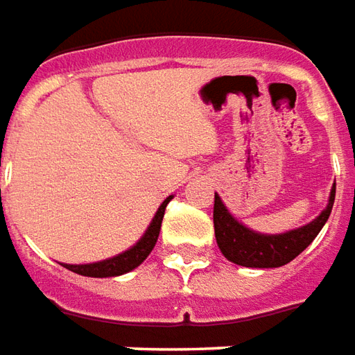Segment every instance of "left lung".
<instances>
[{"mask_svg":"<svg viewBox=\"0 0 355 355\" xmlns=\"http://www.w3.org/2000/svg\"><path fill=\"white\" fill-rule=\"evenodd\" d=\"M334 197H336V183L330 189L327 207L311 223L279 234H261L258 230H252L246 225H242L225 207L223 199L215 193L213 220H215L216 244L223 256L236 266H244V268L285 266L295 260L316 239V234L324 227V223L332 213Z\"/></svg>","mask_w":355,"mask_h":355,"instance_id":"obj_1","label":"left lung"}]
</instances>
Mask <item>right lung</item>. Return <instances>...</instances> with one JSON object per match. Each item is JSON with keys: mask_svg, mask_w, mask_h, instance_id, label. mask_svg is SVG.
Returning a JSON list of instances; mask_svg holds the SVG:
<instances>
[{"mask_svg": "<svg viewBox=\"0 0 355 355\" xmlns=\"http://www.w3.org/2000/svg\"><path fill=\"white\" fill-rule=\"evenodd\" d=\"M172 199L173 195L164 199V203L158 207L154 218L150 220L148 228L144 230V234L140 236V240L135 246H130V248L125 250V252L116 254L113 258H107V260L94 261V263H64V268L73 273L85 275V277H116V275L132 272L135 268H139L140 263L148 258V254L154 250V246H156L158 234H160L162 218H164V211H166V205H168Z\"/></svg>", "mask_w": 355, "mask_h": 355, "instance_id": "right-lung-1", "label": "right lung"}]
</instances>
